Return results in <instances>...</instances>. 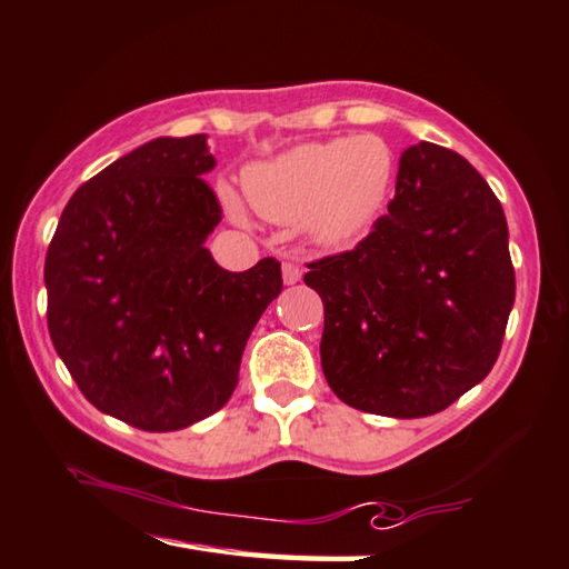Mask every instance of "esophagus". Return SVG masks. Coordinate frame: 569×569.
<instances>
[{"label":"esophagus","mask_w":569,"mask_h":569,"mask_svg":"<svg viewBox=\"0 0 569 569\" xmlns=\"http://www.w3.org/2000/svg\"><path fill=\"white\" fill-rule=\"evenodd\" d=\"M301 276H303V268L301 266L293 263V261H286L283 263V283L293 286V283L301 281Z\"/></svg>","instance_id":"obj_1"}]
</instances>
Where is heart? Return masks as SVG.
<instances>
[{"instance_id": "obj_1", "label": "heart", "mask_w": 569, "mask_h": 569, "mask_svg": "<svg viewBox=\"0 0 569 569\" xmlns=\"http://www.w3.org/2000/svg\"><path fill=\"white\" fill-rule=\"evenodd\" d=\"M396 179V157L386 139L311 141L243 171V191L268 221L298 223L320 243H340L373 219ZM231 219L243 221L239 199L221 191Z\"/></svg>"}]
</instances>
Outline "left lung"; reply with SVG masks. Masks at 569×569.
Instances as JSON below:
<instances>
[{
    "mask_svg": "<svg viewBox=\"0 0 569 569\" xmlns=\"http://www.w3.org/2000/svg\"><path fill=\"white\" fill-rule=\"evenodd\" d=\"M323 301L320 363L346 406L426 418L490 373L515 303L502 206L438 143L400 157L396 196L356 249L308 263Z\"/></svg>",
    "mask_w": 569,
    "mask_h": 569,
    "instance_id": "8db88e82",
    "label": "left lung"
}]
</instances>
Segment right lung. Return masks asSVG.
Here are the masks:
<instances>
[{
	"label": "right lung",
	"mask_w": 569,
	"mask_h": 569,
	"mask_svg": "<svg viewBox=\"0 0 569 569\" xmlns=\"http://www.w3.org/2000/svg\"><path fill=\"white\" fill-rule=\"evenodd\" d=\"M213 167L206 133L143 143L79 186L47 251L51 343L91 406L139 430L221 410L283 288L276 258L231 273L203 246L221 221Z\"/></svg>",
	"instance_id": "obj_1"
}]
</instances>
